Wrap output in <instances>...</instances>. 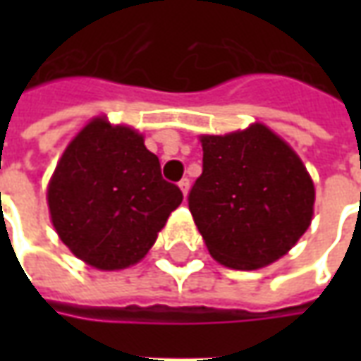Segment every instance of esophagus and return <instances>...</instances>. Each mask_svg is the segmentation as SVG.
<instances>
[{
    "mask_svg": "<svg viewBox=\"0 0 361 361\" xmlns=\"http://www.w3.org/2000/svg\"><path fill=\"white\" fill-rule=\"evenodd\" d=\"M178 185H180L181 193H183V195H188V191H189V180H188V178H183V180L178 183Z\"/></svg>",
    "mask_w": 361,
    "mask_h": 361,
    "instance_id": "1",
    "label": "esophagus"
}]
</instances>
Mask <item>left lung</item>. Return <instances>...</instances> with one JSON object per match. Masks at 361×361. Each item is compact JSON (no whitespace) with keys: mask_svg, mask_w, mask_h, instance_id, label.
Returning a JSON list of instances; mask_svg holds the SVG:
<instances>
[{"mask_svg":"<svg viewBox=\"0 0 361 361\" xmlns=\"http://www.w3.org/2000/svg\"><path fill=\"white\" fill-rule=\"evenodd\" d=\"M189 211L219 263L251 271L292 250L313 216L315 189L294 150L261 123L204 135Z\"/></svg>","mask_w":361,"mask_h":361,"instance_id":"left-lung-1","label":"left lung"}]
</instances>
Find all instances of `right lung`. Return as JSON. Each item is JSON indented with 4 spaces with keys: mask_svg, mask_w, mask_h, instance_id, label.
I'll use <instances>...</instances> for the list:
<instances>
[{
    "mask_svg": "<svg viewBox=\"0 0 361 361\" xmlns=\"http://www.w3.org/2000/svg\"><path fill=\"white\" fill-rule=\"evenodd\" d=\"M181 201L183 193L162 178L141 135L102 118L71 141L48 188L61 242L102 271L141 261Z\"/></svg>",
    "mask_w": 361,
    "mask_h": 361,
    "instance_id": "1",
    "label": "right lung"
}]
</instances>
